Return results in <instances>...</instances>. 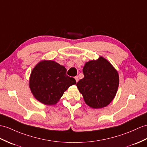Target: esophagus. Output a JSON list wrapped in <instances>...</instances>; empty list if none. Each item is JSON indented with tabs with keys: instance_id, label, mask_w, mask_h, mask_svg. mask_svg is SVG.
I'll return each mask as SVG.
<instances>
[{
	"instance_id": "esophagus-1",
	"label": "esophagus",
	"mask_w": 147,
	"mask_h": 147,
	"mask_svg": "<svg viewBox=\"0 0 147 147\" xmlns=\"http://www.w3.org/2000/svg\"><path fill=\"white\" fill-rule=\"evenodd\" d=\"M75 79H76V82H78V77H75Z\"/></svg>"
}]
</instances>
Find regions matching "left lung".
Returning <instances> with one entry per match:
<instances>
[{
	"mask_svg": "<svg viewBox=\"0 0 147 147\" xmlns=\"http://www.w3.org/2000/svg\"><path fill=\"white\" fill-rule=\"evenodd\" d=\"M84 77L76 84L86 104L93 109L108 105L115 96L119 85L118 71L108 60L100 57L85 63Z\"/></svg>",
	"mask_w": 147,
	"mask_h": 147,
	"instance_id": "left-lung-1",
	"label": "left lung"
}]
</instances>
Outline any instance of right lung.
<instances>
[{
	"mask_svg": "<svg viewBox=\"0 0 147 147\" xmlns=\"http://www.w3.org/2000/svg\"><path fill=\"white\" fill-rule=\"evenodd\" d=\"M67 69L52 60H42L32 70L29 87L38 101L45 105L57 103L63 92L76 80L66 75Z\"/></svg>",
	"mask_w": 147,
	"mask_h": 147,
	"instance_id": "obj_1",
	"label": "right lung"
}]
</instances>
